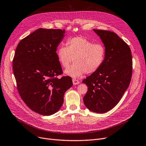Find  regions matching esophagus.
Wrapping results in <instances>:
<instances>
[{
  "mask_svg": "<svg viewBox=\"0 0 146 146\" xmlns=\"http://www.w3.org/2000/svg\"><path fill=\"white\" fill-rule=\"evenodd\" d=\"M72 82H73V84L74 85H77V84H80V81L78 80H76V79H73Z\"/></svg>",
  "mask_w": 146,
  "mask_h": 146,
  "instance_id": "esophagus-1",
  "label": "esophagus"
}]
</instances>
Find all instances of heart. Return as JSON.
<instances>
[{
	"instance_id": "1",
	"label": "heart",
	"mask_w": 146,
	"mask_h": 146,
	"mask_svg": "<svg viewBox=\"0 0 146 146\" xmlns=\"http://www.w3.org/2000/svg\"><path fill=\"white\" fill-rule=\"evenodd\" d=\"M106 50L100 42L93 43L82 36L68 39L66 46H60L56 51L57 60L63 68L68 67L65 74L76 78L84 74L94 73L102 66L106 57Z\"/></svg>"
}]
</instances>
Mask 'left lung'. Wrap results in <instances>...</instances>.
I'll return each instance as SVG.
<instances>
[{
    "instance_id": "1",
    "label": "left lung",
    "mask_w": 146,
    "mask_h": 146,
    "mask_svg": "<svg viewBox=\"0 0 146 146\" xmlns=\"http://www.w3.org/2000/svg\"><path fill=\"white\" fill-rule=\"evenodd\" d=\"M106 48L104 63L97 71L83 81L87 92L83 98L91 111L104 113L113 108L129 87L132 72V58L128 45L116 33L93 29Z\"/></svg>"
}]
</instances>
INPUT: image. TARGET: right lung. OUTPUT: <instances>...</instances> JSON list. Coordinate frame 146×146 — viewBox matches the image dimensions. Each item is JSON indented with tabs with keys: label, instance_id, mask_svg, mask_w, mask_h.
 <instances>
[{
	"label": "right lung",
	"instance_id": "add662e5",
	"mask_svg": "<svg viewBox=\"0 0 146 146\" xmlns=\"http://www.w3.org/2000/svg\"><path fill=\"white\" fill-rule=\"evenodd\" d=\"M65 30L40 28L23 39L17 46L13 68L17 89L27 106L40 115L56 113L65 92L72 86L62 74L56 55Z\"/></svg>",
	"mask_w": 146,
	"mask_h": 146
}]
</instances>
